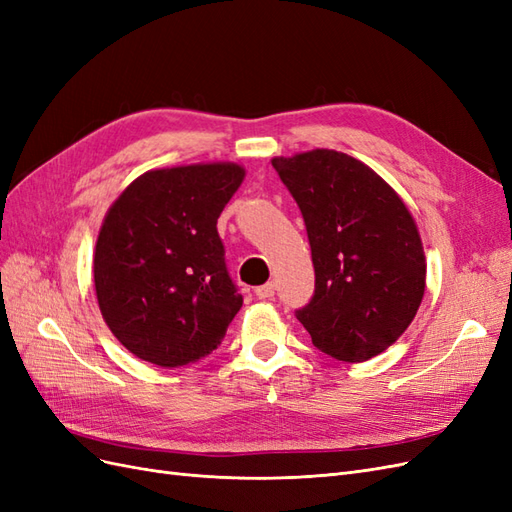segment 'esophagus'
Returning a JSON list of instances; mask_svg holds the SVG:
<instances>
[{
	"mask_svg": "<svg viewBox=\"0 0 512 512\" xmlns=\"http://www.w3.org/2000/svg\"><path fill=\"white\" fill-rule=\"evenodd\" d=\"M273 294H275V284H273V282H267L265 286H258V288H256V297L262 299V301L271 299Z\"/></svg>",
	"mask_w": 512,
	"mask_h": 512,
	"instance_id": "1",
	"label": "esophagus"
}]
</instances>
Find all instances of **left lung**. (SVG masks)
<instances>
[{
    "label": "left lung",
    "mask_w": 512,
    "mask_h": 512,
    "mask_svg": "<svg viewBox=\"0 0 512 512\" xmlns=\"http://www.w3.org/2000/svg\"><path fill=\"white\" fill-rule=\"evenodd\" d=\"M303 213L316 271L297 312L312 342L363 363L404 335L421 307L427 262L404 200L376 170L335 149L271 160Z\"/></svg>",
    "instance_id": "8db88e82"
}]
</instances>
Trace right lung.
I'll return each mask as SVG.
<instances>
[{"mask_svg": "<svg viewBox=\"0 0 512 512\" xmlns=\"http://www.w3.org/2000/svg\"><path fill=\"white\" fill-rule=\"evenodd\" d=\"M243 179L235 162L153 168L108 207L96 297L106 327L138 359L183 367L222 344L243 297L215 226Z\"/></svg>", "mask_w": 512, "mask_h": 512, "instance_id": "add662e5", "label": "right lung"}]
</instances>
